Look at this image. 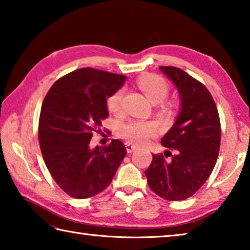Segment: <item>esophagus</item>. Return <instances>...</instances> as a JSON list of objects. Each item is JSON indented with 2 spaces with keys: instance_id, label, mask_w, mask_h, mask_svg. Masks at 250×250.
Returning <instances> with one entry per match:
<instances>
[{
  "instance_id": "obj_1",
  "label": "esophagus",
  "mask_w": 250,
  "mask_h": 250,
  "mask_svg": "<svg viewBox=\"0 0 250 250\" xmlns=\"http://www.w3.org/2000/svg\"><path fill=\"white\" fill-rule=\"evenodd\" d=\"M125 147H126V152H128V153H132L133 151L138 149L137 146H133L132 143H130V142H125Z\"/></svg>"
}]
</instances>
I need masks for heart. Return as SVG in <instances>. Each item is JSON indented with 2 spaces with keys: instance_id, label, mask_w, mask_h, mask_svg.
<instances>
[{
  "instance_id": "heart-1",
  "label": "heart",
  "mask_w": 250,
  "mask_h": 250,
  "mask_svg": "<svg viewBox=\"0 0 250 250\" xmlns=\"http://www.w3.org/2000/svg\"><path fill=\"white\" fill-rule=\"evenodd\" d=\"M138 84L143 94L146 96V98L153 104H159L163 101L168 92V86L166 80L156 75L143 76L138 80ZM124 95L125 89L120 88L109 96L107 99V105L110 111L115 113L120 111ZM155 132V125L151 122L130 121L120 126L121 137L126 139L129 142L134 143V145H142Z\"/></svg>"
}]
</instances>
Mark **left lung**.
I'll use <instances>...</instances> for the list:
<instances>
[{"mask_svg":"<svg viewBox=\"0 0 250 250\" xmlns=\"http://www.w3.org/2000/svg\"><path fill=\"white\" fill-rule=\"evenodd\" d=\"M160 70L174 83L181 100L174 125L161 143L174 150L171 160L153 154L145 172L147 184L167 201H182L198 191L216 163L221 145V122L210 92L202 83L176 67ZM170 151H167L164 155Z\"/></svg>","mask_w":250,"mask_h":250,"instance_id":"1","label":"left lung"}]
</instances>
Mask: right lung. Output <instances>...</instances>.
<instances>
[{
	"instance_id": "add662e5",
	"label": "right lung",
	"mask_w": 250,
	"mask_h": 250,
	"mask_svg": "<svg viewBox=\"0 0 250 250\" xmlns=\"http://www.w3.org/2000/svg\"><path fill=\"white\" fill-rule=\"evenodd\" d=\"M126 77L80 68L55 83L41 109L39 139L46 167L69 196L83 200L103 192L115 176L126 150L120 140L90 147L92 133L109 116L107 98Z\"/></svg>"
}]
</instances>
